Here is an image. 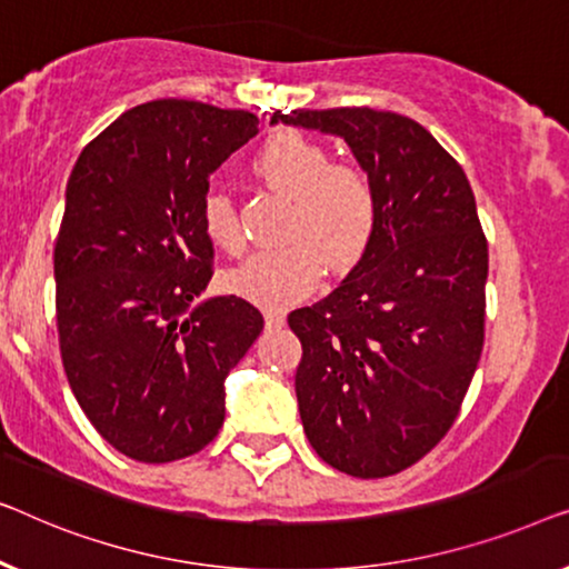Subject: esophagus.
Returning a JSON list of instances; mask_svg holds the SVG:
<instances>
[{
    "label": "esophagus",
    "instance_id": "obj_1",
    "mask_svg": "<svg viewBox=\"0 0 569 569\" xmlns=\"http://www.w3.org/2000/svg\"><path fill=\"white\" fill-rule=\"evenodd\" d=\"M286 325L283 311H266V327L268 330H278V327Z\"/></svg>",
    "mask_w": 569,
    "mask_h": 569
}]
</instances>
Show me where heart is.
I'll return each instance as SVG.
<instances>
[{
  "mask_svg": "<svg viewBox=\"0 0 569 569\" xmlns=\"http://www.w3.org/2000/svg\"><path fill=\"white\" fill-rule=\"evenodd\" d=\"M252 170L268 188L291 198L281 250L254 252L227 273V288L262 309H286L309 299L327 266L350 273L366 258L379 229V193L356 164L332 162L322 143L278 131L254 151ZM201 227L227 252L244 247L237 208L221 190L201 201Z\"/></svg>",
  "mask_w": 569,
  "mask_h": 569,
  "instance_id": "obj_1",
  "label": "heart"
}]
</instances>
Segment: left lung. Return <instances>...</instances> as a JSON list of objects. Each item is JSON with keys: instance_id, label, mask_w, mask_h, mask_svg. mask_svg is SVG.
<instances>
[{"instance_id": "8db88e82", "label": "left lung", "mask_w": 569, "mask_h": 569, "mask_svg": "<svg viewBox=\"0 0 569 569\" xmlns=\"http://www.w3.org/2000/svg\"><path fill=\"white\" fill-rule=\"evenodd\" d=\"M335 133L379 193L366 258L327 299L288 315L296 399L319 459L391 477L441 443L485 346L487 239L461 164L412 118L371 108L278 113Z\"/></svg>"}]
</instances>
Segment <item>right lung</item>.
Returning a JSON list of instances; mask_svg holds the SVG:
<instances>
[{
  "label": "right lung",
  "mask_w": 569,
  "mask_h": 569,
  "mask_svg": "<svg viewBox=\"0 0 569 569\" xmlns=\"http://www.w3.org/2000/svg\"><path fill=\"white\" fill-rule=\"evenodd\" d=\"M258 123L244 110L151 100L71 170L53 247L61 361L87 420L133 461H178L211 443L223 381L262 332L239 296L190 307L213 276L208 178Z\"/></svg>",
  "instance_id": "add662e5"
}]
</instances>
